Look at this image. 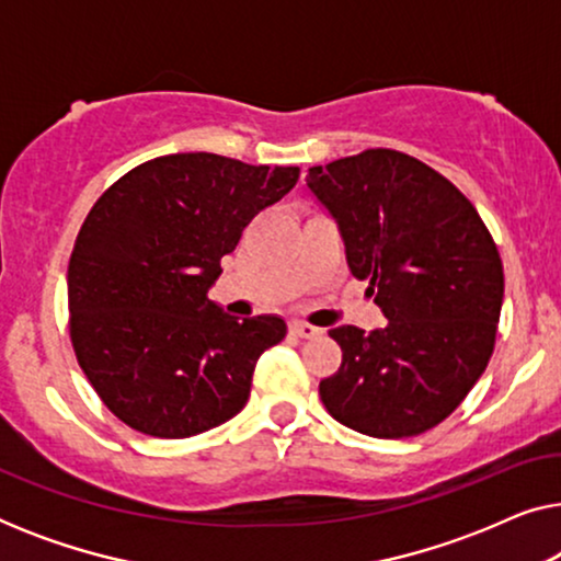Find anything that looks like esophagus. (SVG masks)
<instances>
[{"instance_id": "34e87169", "label": "esophagus", "mask_w": 561, "mask_h": 561, "mask_svg": "<svg viewBox=\"0 0 561 561\" xmlns=\"http://www.w3.org/2000/svg\"><path fill=\"white\" fill-rule=\"evenodd\" d=\"M290 332H294L296 336H301V340H313V336L321 334V329L304 324V321H294V324H290Z\"/></svg>"}]
</instances>
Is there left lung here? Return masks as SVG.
I'll return each mask as SVG.
<instances>
[{"label": "left lung", "mask_w": 561, "mask_h": 561, "mask_svg": "<svg viewBox=\"0 0 561 561\" xmlns=\"http://www.w3.org/2000/svg\"><path fill=\"white\" fill-rule=\"evenodd\" d=\"M306 186L388 319L370 334L329 332L342 365L319 382L321 401L359 434H424L465 401L493 355L503 306L493 237L455 183L398 150L313 165Z\"/></svg>", "instance_id": "1"}]
</instances>
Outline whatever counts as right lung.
I'll use <instances>...</instances> for the list:
<instances>
[{
	"mask_svg": "<svg viewBox=\"0 0 561 561\" xmlns=\"http://www.w3.org/2000/svg\"><path fill=\"white\" fill-rule=\"evenodd\" d=\"M298 173L175 152L133 168L91 206L68 263V327L81 370L135 432L186 439L244 409L286 321H240L206 294L242 229Z\"/></svg>",
	"mask_w": 561,
	"mask_h": 561,
	"instance_id": "right-lung-1",
	"label": "right lung"
}]
</instances>
